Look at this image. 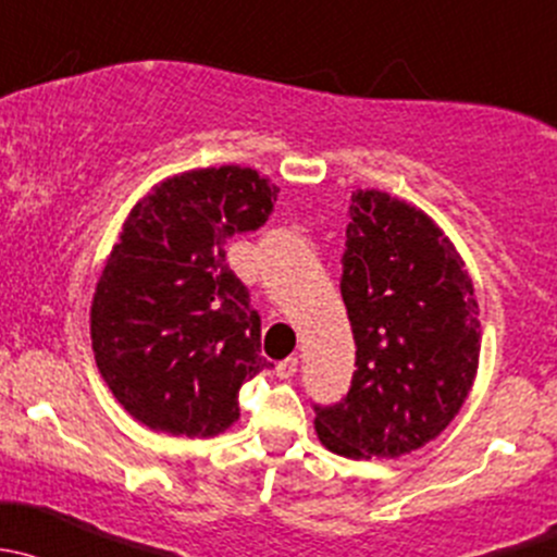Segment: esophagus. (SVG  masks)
Listing matches in <instances>:
<instances>
[{
  "label": "esophagus",
  "instance_id": "34e87169",
  "mask_svg": "<svg viewBox=\"0 0 557 557\" xmlns=\"http://www.w3.org/2000/svg\"><path fill=\"white\" fill-rule=\"evenodd\" d=\"M295 372H297V357H289V359H284V362L276 364V375L281 377V381H289Z\"/></svg>",
  "mask_w": 557,
  "mask_h": 557
}]
</instances>
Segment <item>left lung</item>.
<instances>
[{"label":"left lung","instance_id":"1","mask_svg":"<svg viewBox=\"0 0 557 557\" xmlns=\"http://www.w3.org/2000/svg\"><path fill=\"white\" fill-rule=\"evenodd\" d=\"M341 295L357 370L341 403L317 405V434L346 458L423 448L458 416L480 362V308L437 222L397 195H351Z\"/></svg>","mask_w":557,"mask_h":557}]
</instances>
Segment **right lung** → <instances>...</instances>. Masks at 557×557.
<instances>
[{"label":"right lung","mask_w":557,"mask_h":557,"mask_svg":"<svg viewBox=\"0 0 557 557\" xmlns=\"http://www.w3.org/2000/svg\"><path fill=\"white\" fill-rule=\"evenodd\" d=\"M276 195L255 169L220 165L169 176L131 209L96 284L90 341L109 392L152 432L216 437L268 367L225 244L265 225Z\"/></svg>","instance_id":"right-lung-1"}]
</instances>
